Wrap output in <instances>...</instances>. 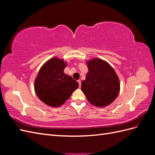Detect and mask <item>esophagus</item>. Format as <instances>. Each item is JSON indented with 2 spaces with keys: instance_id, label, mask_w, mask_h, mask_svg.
Segmentation results:
<instances>
[{
  "instance_id": "obj_1",
  "label": "esophagus",
  "mask_w": 155,
  "mask_h": 155,
  "mask_svg": "<svg viewBox=\"0 0 155 155\" xmlns=\"http://www.w3.org/2000/svg\"><path fill=\"white\" fill-rule=\"evenodd\" d=\"M78 82L79 83V87H81V81L80 80H78Z\"/></svg>"
}]
</instances>
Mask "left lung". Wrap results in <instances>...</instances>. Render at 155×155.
Listing matches in <instances>:
<instances>
[{"label":"left lung","mask_w":155,"mask_h":155,"mask_svg":"<svg viewBox=\"0 0 155 155\" xmlns=\"http://www.w3.org/2000/svg\"><path fill=\"white\" fill-rule=\"evenodd\" d=\"M88 72L81 82V91L88 101L96 107L110 105L118 96L120 83L114 70L104 60L93 59L87 62Z\"/></svg>","instance_id":"obj_1"}]
</instances>
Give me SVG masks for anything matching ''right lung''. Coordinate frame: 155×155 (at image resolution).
Here are the masks:
<instances>
[{"instance_id":"1","label":"right lung","mask_w":155,"mask_h":155,"mask_svg":"<svg viewBox=\"0 0 155 155\" xmlns=\"http://www.w3.org/2000/svg\"><path fill=\"white\" fill-rule=\"evenodd\" d=\"M67 66L64 61L54 58L48 61L40 69L35 81V91L39 100L52 107L62 105L79 83L64 73Z\"/></svg>"}]
</instances>
